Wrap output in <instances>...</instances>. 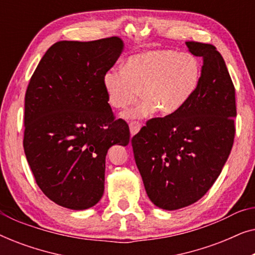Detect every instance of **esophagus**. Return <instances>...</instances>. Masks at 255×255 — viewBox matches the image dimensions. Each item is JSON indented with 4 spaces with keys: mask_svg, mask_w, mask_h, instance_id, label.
I'll return each instance as SVG.
<instances>
[{
    "mask_svg": "<svg viewBox=\"0 0 255 255\" xmlns=\"http://www.w3.org/2000/svg\"><path fill=\"white\" fill-rule=\"evenodd\" d=\"M141 125L138 123V122H132V123H130V133L131 135H134L137 134L139 130H140Z\"/></svg>",
    "mask_w": 255,
    "mask_h": 255,
    "instance_id": "1",
    "label": "esophagus"
}]
</instances>
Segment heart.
<instances>
[{"label":"heart","mask_w":255,"mask_h":255,"mask_svg":"<svg viewBox=\"0 0 255 255\" xmlns=\"http://www.w3.org/2000/svg\"><path fill=\"white\" fill-rule=\"evenodd\" d=\"M202 75L198 59L187 52L149 50L128 58L123 68H114L103 76L108 103L125 109L139 95L144 101L123 116L137 120L156 110L170 115L181 109L197 89Z\"/></svg>","instance_id":"heart-1"}]
</instances>
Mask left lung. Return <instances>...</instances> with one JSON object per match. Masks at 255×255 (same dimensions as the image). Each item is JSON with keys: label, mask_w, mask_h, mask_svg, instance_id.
<instances>
[{"label": "left lung", "mask_w": 255, "mask_h": 255, "mask_svg": "<svg viewBox=\"0 0 255 255\" xmlns=\"http://www.w3.org/2000/svg\"><path fill=\"white\" fill-rule=\"evenodd\" d=\"M186 45L203 59L197 89L176 113L149 120L131 140L146 194L163 210L188 207L207 194L236 132L235 87L224 59L210 44Z\"/></svg>", "instance_id": "8db88e82"}]
</instances>
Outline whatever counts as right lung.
Masks as SVG:
<instances>
[{"instance_id":"1","label":"right lung","mask_w":255,"mask_h":255,"mask_svg":"<svg viewBox=\"0 0 255 255\" xmlns=\"http://www.w3.org/2000/svg\"><path fill=\"white\" fill-rule=\"evenodd\" d=\"M123 50L120 37L58 41L27 86L24 152L41 191L64 208L94 207L104 193L108 149L130 141L103 87Z\"/></svg>"}]
</instances>
